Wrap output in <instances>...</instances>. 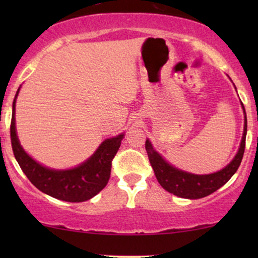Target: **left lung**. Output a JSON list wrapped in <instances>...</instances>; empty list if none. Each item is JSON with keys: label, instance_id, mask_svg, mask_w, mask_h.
<instances>
[{"label": "left lung", "instance_id": "1", "mask_svg": "<svg viewBox=\"0 0 258 258\" xmlns=\"http://www.w3.org/2000/svg\"><path fill=\"white\" fill-rule=\"evenodd\" d=\"M243 105V103H242ZM244 109V107H243ZM245 114V111H244ZM244 133H243L241 147L236 154L234 160L222 170L209 175H194L189 172L178 170L165 162L157 151L153 149L149 140L146 141V150L149 157L150 164L153 167L155 175L160 184L167 191L174 194L178 197L190 200H197L213 194L224 185L232 175L237 171L241 164L243 154L245 149V136H246V116H244Z\"/></svg>", "mask_w": 258, "mask_h": 258}]
</instances>
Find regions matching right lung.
<instances>
[{"label":"right lung","mask_w":258,"mask_h":258,"mask_svg":"<svg viewBox=\"0 0 258 258\" xmlns=\"http://www.w3.org/2000/svg\"><path fill=\"white\" fill-rule=\"evenodd\" d=\"M20 90V89H19ZM10 123V139L17 163L28 179L42 192L67 202H83L97 195L110 178L111 162L121 146L123 135L105 140L89 160L70 170H52L38 164L22 149L16 135L15 102Z\"/></svg>","instance_id":"right-lung-1"}]
</instances>
